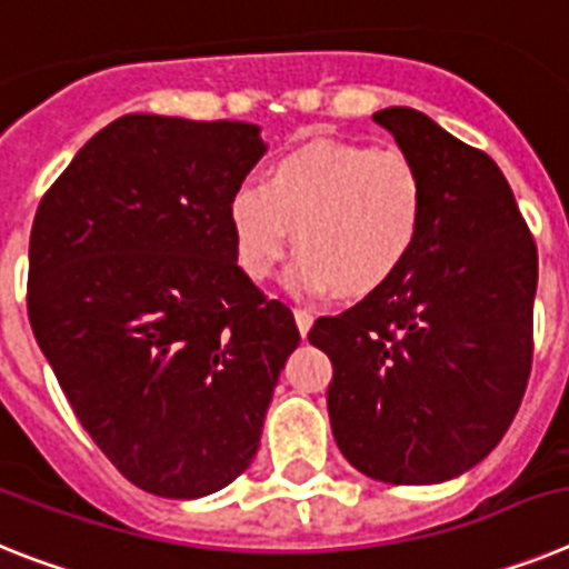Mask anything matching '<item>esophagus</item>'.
Segmentation results:
<instances>
[{"instance_id": "1", "label": "esophagus", "mask_w": 569, "mask_h": 569, "mask_svg": "<svg viewBox=\"0 0 569 569\" xmlns=\"http://www.w3.org/2000/svg\"><path fill=\"white\" fill-rule=\"evenodd\" d=\"M295 323H298V329H300V335H309V329H312V323H315V318H312V312H306V309H295Z\"/></svg>"}]
</instances>
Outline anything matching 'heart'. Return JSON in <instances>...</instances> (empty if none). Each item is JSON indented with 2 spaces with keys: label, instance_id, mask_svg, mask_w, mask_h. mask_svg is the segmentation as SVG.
Returning <instances> with one entry per match:
<instances>
[{
  "label": "heart",
  "instance_id": "1",
  "mask_svg": "<svg viewBox=\"0 0 569 569\" xmlns=\"http://www.w3.org/2000/svg\"><path fill=\"white\" fill-rule=\"evenodd\" d=\"M229 231L246 278L266 280L289 251L295 291L320 295L338 286L360 298L398 274L421 240L427 189L398 148L312 140L266 166L263 186L231 194Z\"/></svg>",
  "mask_w": 569,
  "mask_h": 569
}]
</instances>
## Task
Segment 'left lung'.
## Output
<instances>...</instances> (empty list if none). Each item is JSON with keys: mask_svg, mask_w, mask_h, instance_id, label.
<instances>
[{"mask_svg": "<svg viewBox=\"0 0 569 569\" xmlns=\"http://www.w3.org/2000/svg\"><path fill=\"white\" fill-rule=\"evenodd\" d=\"M372 120L421 171V240L309 343L332 360L326 403L346 461L383 483H441L490 456L521 407L538 251L492 157L415 108Z\"/></svg>", "mask_w": 569, "mask_h": 569, "instance_id": "left-lung-1", "label": "left lung"}]
</instances>
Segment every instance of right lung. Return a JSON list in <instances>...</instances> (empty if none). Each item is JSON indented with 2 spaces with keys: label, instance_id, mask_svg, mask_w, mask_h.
I'll use <instances>...</instances> for the list:
<instances>
[{
  "label": "right lung",
  "instance_id": "add662e5",
  "mask_svg": "<svg viewBox=\"0 0 569 569\" xmlns=\"http://www.w3.org/2000/svg\"><path fill=\"white\" fill-rule=\"evenodd\" d=\"M263 154L251 122L126 113L33 217V338L93 443L151 496H211L249 469L300 343L231 246L226 209Z\"/></svg>",
  "mask_w": 569,
  "mask_h": 569
}]
</instances>
